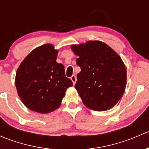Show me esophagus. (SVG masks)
Here are the masks:
<instances>
[{"label": "esophagus", "instance_id": "esophagus-1", "mask_svg": "<svg viewBox=\"0 0 149 149\" xmlns=\"http://www.w3.org/2000/svg\"><path fill=\"white\" fill-rule=\"evenodd\" d=\"M70 79H71L72 82H73V84H76V81H77V78H76V76H75V75H73V76L70 77Z\"/></svg>", "mask_w": 149, "mask_h": 149}]
</instances>
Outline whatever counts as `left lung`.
Listing matches in <instances>:
<instances>
[{
  "instance_id": "obj_1",
  "label": "left lung",
  "mask_w": 149,
  "mask_h": 149,
  "mask_svg": "<svg viewBox=\"0 0 149 149\" xmlns=\"http://www.w3.org/2000/svg\"><path fill=\"white\" fill-rule=\"evenodd\" d=\"M81 67L75 88L88 109L105 111L120 100L127 82L126 68L120 55L104 42L90 40L72 45Z\"/></svg>"
}]
</instances>
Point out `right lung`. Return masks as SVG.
Masks as SVG:
<instances>
[{
    "mask_svg": "<svg viewBox=\"0 0 149 149\" xmlns=\"http://www.w3.org/2000/svg\"><path fill=\"white\" fill-rule=\"evenodd\" d=\"M58 49L52 44L36 47L24 59L15 79L16 90L24 104L42 114L60 107L71 80L65 77L63 64L56 62Z\"/></svg>",
    "mask_w": 149,
    "mask_h": 149,
    "instance_id": "1",
    "label": "right lung"
}]
</instances>
